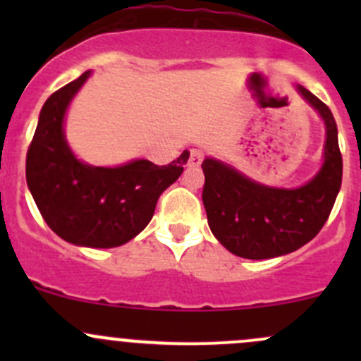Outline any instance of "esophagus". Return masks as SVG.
Returning a JSON list of instances; mask_svg holds the SVG:
<instances>
[{"label":"esophagus","mask_w":361,"mask_h":361,"mask_svg":"<svg viewBox=\"0 0 361 361\" xmlns=\"http://www.w3.org/2000/svg\"><path fill=\"white\" fill-rule=\"evenodd\" d=\"M202 152L201 150H192L190 157H188V166L190 167H199L202 162Z\"/></svg>","instance_id":"1"}]
</instances>
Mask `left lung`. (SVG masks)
<instances>
[{"label":"left lung","mask_w":361,"mask_h":361,"mask_svg":"<svg viewBox=\"0 0 361 361\" xmlns=\"http://www.w3.org/2000/svg\"><path fill=\"white\" fill-rule=\"evenodd\" d=\"M326 126L325 164L304 187L258 185L213 159H204L202 202L214 238L231 253L251 260L281 257L311 241L329 220L342 183V155L332 111L298 85Z\"/></svg>","instance_id":"8db88e82"}]
</instances>
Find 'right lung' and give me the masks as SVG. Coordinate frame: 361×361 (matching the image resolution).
<instances>
[{
    "mask_svg": "<svg viewBox=\"0 0 361 361\" xmlns=\"http://www.w3.org/2000/svg\"><path fill=\"white\" fill-rule=\"evenodd\" d=\"M90 71L61 87L43 104L25 157V180L43 220L64 241L115 248L136 238L154 216L164 190L180 178L185 150L167 166L134 160L120 167H92L75 159L63 133L69 101Z\"/></svg>",
    "mask_w": 361,
    "mask_h": 361,
    "instance_id": "add662e5",
    "label": "right lung"
}]
</instances>
